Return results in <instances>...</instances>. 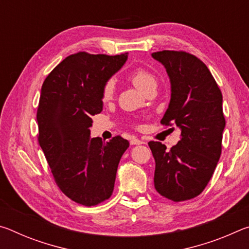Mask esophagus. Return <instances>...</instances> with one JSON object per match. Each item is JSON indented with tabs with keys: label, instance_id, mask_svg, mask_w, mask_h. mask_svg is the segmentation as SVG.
Returning a JSON list of instances; mask_svg holds the SVG:
<instances>
[{
	"label": "esophagus",
	"instance_id": "1",
	"mask_svg": "<svg viewBox=\"0 0 249 249\" xmlns=\"http://www.w3.org/2000/svg\"><path fill=\"white\" fill-rule=\"evenodd\" d=\"M142 144H145V142L138 140L136 137H133L132 140H130V145H142Z\"/></svg>",
	"mask_w": 249,
	"mask_h": 249
}]
</instances>
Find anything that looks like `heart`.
Returning <instances> with one entry per match:
<instances>
[{
	"label": "heart",
	"instance_id": "1",
	"mask_svg": "<svg viewBox=\"0 0 249 249\" xmlns=\"http://www.w3.org/2000/svg\"><path fill=\"white\" fill-rule=\"evenodd\" d=\"M128 78L134 86L142 92H145L146 89H148L151 84H156V79L154 74L146 68H142V67H137V68L130 71ZM114 90L115 83L113 80H109V81L104 84L102 89V100H111L113 98V94H114Z\"/></svg>",
	"mask_w": 249,
	"mask_h": 249
}]
</instances>
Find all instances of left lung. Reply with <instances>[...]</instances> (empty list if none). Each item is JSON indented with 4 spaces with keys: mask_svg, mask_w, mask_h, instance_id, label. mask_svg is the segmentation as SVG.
<instances>
[{
    "mask_svg": "<svg viewBox=\"0 0 249 249\" xmlns=\"http://www.w3.org/2000/svg\"><path fill=\"white\" fill-rule=\"evenodd\" d=\"M151 57L165 67L171 86L160 123L181 129V140L170 150L159 142H148L156 162L155 188L174 202L190 200L204 190L220 159L223 96L208 67L193 54L162 50Z\"/></svg>",
    "mask_w": 249,
    "mask_h": 249,
    "instance_id": "left-lung-1",
    "label": "left lung"
}]
</instances>
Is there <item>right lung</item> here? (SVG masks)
Returning a JSON list of instances; mask_svg holds the SVG:
<instances>
[{
	"instance_id": "1",
	"label": "right lung",
	"mask_w": 249,
	"mask_h": 249,
	"mask_svg": "<svg viewBox=\"0 0 249 249\" xmlns=\"http://www.w3.org/2000/svg\"><path fill=\"white\" fill-rule=\"evenodd\" d=\"M127 57V53L70 54L41 87L39 145L59 189L79 204L96 205L112 196L117 167L129 146L121 136L107 142L90 137L91 116L103 109L104 84Z\"/></svg>"
}]
</instances>
